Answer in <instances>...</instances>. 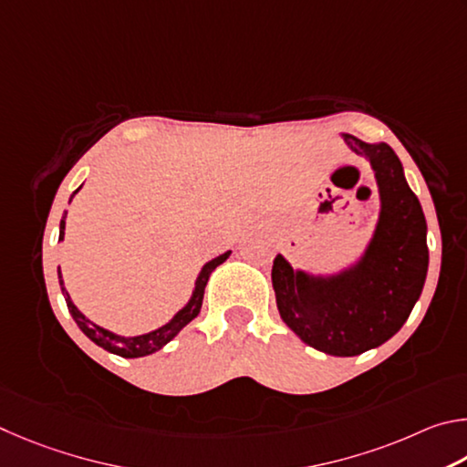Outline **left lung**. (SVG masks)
<instances>
[{"label":"left lung","instance_id":"1","mask_svg":"<svg viewBox=\"0 0 467 467\" xmlns=\"http://www.w3.org/2000/svg\"><path fill=\"white\" fill-rule=\"evenodd\" d=\"M345 141L371 161L383 204L363 260L330 279L293 271L281 254L273 263L283 322L306 345L334 357L361 355L394 337L420 297L429 268L427 221L398 155L386 143L353 135Z\"/></svg>","mask_w":467,"mask_h":467}]
</instances>
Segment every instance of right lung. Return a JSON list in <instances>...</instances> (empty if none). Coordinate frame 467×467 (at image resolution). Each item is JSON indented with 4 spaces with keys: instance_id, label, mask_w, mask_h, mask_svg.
<instances>
[{
    "instance_id": "right-lung-1",
    "label": "right lung",
    "mask_w": 467,
    "mask_h": 467,
    "mask_svg": "<svg viewBox=\"0 0 467 467\" xmlns=\"http://www.w3.org/2000/svg\"><path fill=\"white\" fill-rule=\"evenodd\" d=\"M78 191H79V188H78ZM76 192H73V194H76ZM73 194H71V199H73ZM71 199H69V202H71ZM65 215H67V211L63 213V219H61L59 240H63V235H65ZM229 254H232V252H225V254L213 258L211 263H207V265L202 266V271L199 275V279H196L194 293H192L191 301H188V306L180 309V312L174 317H171V320L166 326H161V328L153 330L150 334H143V337H130V338L117 337V334H112L109 330L100 328V326H96V324L89 322L88 317L81 314L76 306H73L69 293H67V289H65L63 279H61V268H57V275H59V285H61L63 297H65V301H67L69 314L73 316V320H76V324L79 326V330L84 332L89 340L96 342L98 347H102L104 350H109V353H114V355H119V357H125V358H137V357L151 355V353H155V350H160L161 347H166L168 342L174 338L176 334L182 330L188 322L194 320V317L199 316L201 306H202L204 287H207L209 276H211V273L215 271V268L221 263H225V260L229 258Z\"/></svg>"
}]
</instances>
